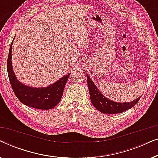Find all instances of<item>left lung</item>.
Returning <instances> with one entry per match:
<instances>
[{"mask_svg":"<svg viewBox=\"0 0 158 158\" xmlns=\"http://www.w3.org/2000/svg\"><path fill=\"white\" fill-rule=\"evenodd\" d=\"M88 89L92 104L103 114H118L132 108L141 96L129 103H117L112 101L103 96L89 77L87 75Z\"/></svg>","mask_w":158,"mask_h":158,"instance_id":"8db88e82","label":"left lung"}]
</instances>
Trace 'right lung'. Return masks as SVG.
<instances>
[{"label":"right lung","mask_w":158,"mask_h":158,"mask_svg":"<svg viewBox=\"0 0 158 158\" xmlns=\"http://www.w3.org/2000/svg\"><path fill=\"white\" fill-rule=\"evenodd\" d=\"M11 43L7 60L8 78L15 95L23 104L38 109L47 110L52 109L60 103L70 73L64 75L52 85L46 88H32L23 85L17 80L14 75L11 63Z\"/></svg>","instance_id":"obj_1"}]
</instances>
